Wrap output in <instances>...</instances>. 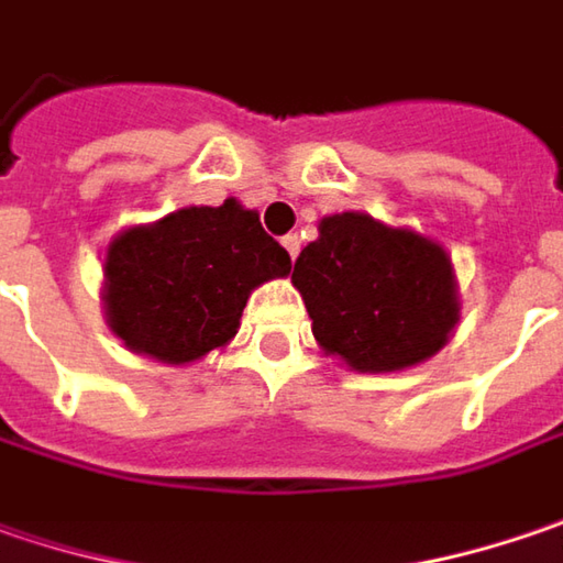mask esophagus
<instances>
[{"mask_svg":"<svg viewBox=\"0 0 563 563\" xmlns=\"http://www.w3.org/2000/svg\"><path fill=\"white\" fill-rule=\"evenodd\" d=\"M283 249H286L289 257L296 261V257H299V249H302V239H299V235H283Z\"/></svg>","mask_w":563,"mask_h":563,"instance_id":"34e87169","label":"esophagus"}]
</instances>
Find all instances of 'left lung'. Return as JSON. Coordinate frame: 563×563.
<instances>
[{
  "instance_id": "left-lung-1",
  "label": "left lung",
  "mask_w": 563,
  "mask_h": 563,
  "mask_svg": "<svg viewBox=\"0 0 563 563\" xmlns=\"http://www.w3.org/2000/svg\"><path fill=\"white\" fill-rule=\"evenodd\" d=\"M311 333L355 372H400L438 353L460 321L451 255L368 213H333L292 267Z\"/></svg>"
}]
</instances>
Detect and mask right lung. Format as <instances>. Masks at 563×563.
<instances>
[{"mask_svg":"<svg viewBox=\"0 0 563 563\" xmlns=\"http://www.w3.org/2000/svg\"><path fill=\"white\" fill-rule=\"evenodd\" d=\"M292 261L239 201L183 208L119 233L103 261L110 330L137 355L185 365L239 330L261 283L286 277Z\"/></svg>","mask_w":563,"mask_h":563,"instance_id":"add662e5","label":"right lung"}]
</instances>
